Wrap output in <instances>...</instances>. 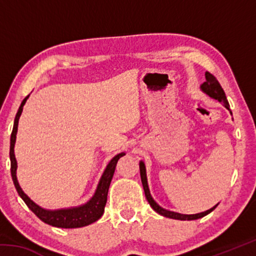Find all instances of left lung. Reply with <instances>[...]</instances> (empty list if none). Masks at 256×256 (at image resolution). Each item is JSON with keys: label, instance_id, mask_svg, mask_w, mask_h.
Returning <instances> with one entry per match:
<instances>
[{"label": "left lung", "instance_id": "8db88e82", "mask_svg": "<svg viewBox=\"0 0 256 256\" xmlns=\"http://www.w3.org/2000/svg\"><path fill=\"white\" fill-rule=\"evenodd\" d=\"M200 88H201L203 92L208 94V96L216 99V100H218L219 102H222V105L226 107L232 114L230 108H229V102H228L227 98H226V94H224V89L222 88V86H220L218 80H216V78L211 74V73L206 72V81L200 86ZM140 164L141 182H142V185H144V194H146V200H148L149 204L151 206V208H152V209L156 212H157V214L166 216V218L176 219V220H196V219L202 218V216H204L206 214H209L210 212L214 211L216 208V206L219 204V203H218V204L212 206L211 209L206 210L204 212H200V214H178V212H174V211H170V210L164 209V208L160 206L158 203L154 200V198L151 196L149 185H148V180H146V172L144 162L141 160L140 164Z\"/></svg>", "mask_w": 256, "mask_h": 256}]
</instances>
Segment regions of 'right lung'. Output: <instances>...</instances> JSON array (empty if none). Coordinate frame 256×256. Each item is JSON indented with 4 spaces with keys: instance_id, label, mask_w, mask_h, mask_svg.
I'll return each instance as SVG.
<instances>
[{
    "instance_id": "right-lung-1",
    "label": "right lung",
    "mask_w": 256,
    "mask_h": 256,
    "mask_svg": "<svg viewBox=\"0 0 256 256\" xmlns=\"http://www.w3.org/2000/svg\"><path fill=\"white\" fill-rule=\"evenodd\" d=\"M29 96L26 97L16 112L14 130L11 133L10 138V160H11V176L14 184L16 188V192L20 196V198L24 201L26 204L32 210L42 222H44L47 224H50L53 227L58 228H80L88 226V224H92L100 218L105 210V206L107 202V194L108 188H110V182L114 175L116 164H118V159L125 156V152H120L116 154L112 158L104 170L102 175L99 180V183L97 185V188L94 190L92 198H90L88 202L84 204H81L79 206H71L66 208V209H58V210H48L44 209V208L36 204L32 198H30L27 194H26L22 188H20L18 178H16V168H18V164H16V159L14 156V144L16 138V132H18V124L19 118L21 116V112L24 110V106Z\"/></svg>"
}]
</instances>
